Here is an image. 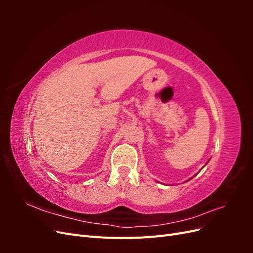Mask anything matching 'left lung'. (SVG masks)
I'll use <instances>...</instances> for the list:
<instances>
[{
    "mask_svg": "<svg viewBox=\"0 0 253 253\" xmlns=\"http://www.w3.org/2000/svg\"><path fill=\"white\" fill-rule=\"evenodd\" d=\"M208 163H209V162H208ZM208 163H207V164H208ZM207 164H206V165H207ZM206 165H205V166H206ZM205 166H204V167H205ZM204 167H203V168H204ZM203 168H202V169H203ZM202 169H201V170H200V171H198V172H201V171H202ZM196 175H197V174H195V175H194V176H196ZM194 176H192V177H191V178H189V179H188V180H190V179H192V178H193V177H194Z\"/></svg>",
    "mask_w": 253,
    "mask_h": 253,
    "instance_id": "obj_1",
    "label": "left lung"
}]
</instances>
